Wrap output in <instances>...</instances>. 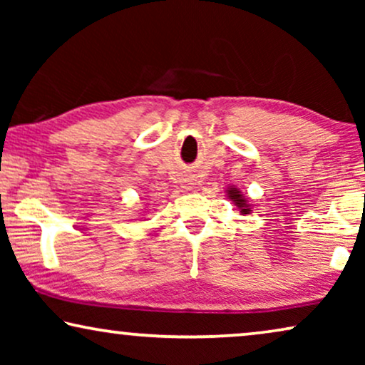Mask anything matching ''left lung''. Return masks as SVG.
<instances>
[{
	"mask_svg": "<svg viewBox=\"0 0 365 365\" xmlns=\"http://www.w3.org/2000/svg\"><path fill=\"white\" fill-rule=\"evenodd\" d=\"M227 196H229V199H231V201H234V204H236L239 209H241L242 214H249V211H251V209H249V206H247V202H246V197L242 196L239 189H236V187L227 189Z\"/></svg>",
	"mask_w": 365,
	"mask_h": 365,
	"instance_id": "8db88e82",
	"label": "left lung"
}]
</instances>
